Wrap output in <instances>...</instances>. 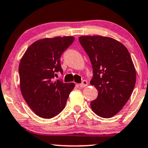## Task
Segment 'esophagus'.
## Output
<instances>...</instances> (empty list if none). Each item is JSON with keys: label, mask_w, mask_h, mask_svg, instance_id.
Listing matches in <instances>:
<instances>
[{"label": "esophagus", "mask_w": 148, "mask_h": 148, "mask_svg": "<svg viewBox=\"0 0 148 148\" xmlns=\"http://www.w3.org/2000/svg\"><path fill=\"white\" fill-rule=\"evenodd\" d=\"M87 85V82L86 81V80H83V81L82 82V83H80L79 84V87H82H82H86Z\"/></svg>", "instance_id": "34e87169"}]
</instances>
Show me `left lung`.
<instances>
[{"instance_id": "8db88e82", "label": "left lung", "mask_w": 148, "mask_h": 148, "mask_svg": "<svg viewBox=\"0 0 148 148\" xmlns=\"http://www.w3.org/2000/svg\"><path fill=\"white\" fill-rule=\"evenodd\" d=\"M79 41L92 66L90 84L98 92L90 103L102 118L119 113L130 99L136 82V71L127 48L119 41L102 36H82Z\"/></svg>"}]
</instances>
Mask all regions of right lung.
Instances as JSON below:
<instances>
[{
	"instance_id": "1",
	"label": "right lung",
	"mask_w": 148,
	"mask_h": 148,
	"mask_svg": "<svg viewBox=\"0 0 148 148\" xmlns=\"http://www.w3.org/2000/svg\"><path fill=\"white\" fill-rule=\"evenodd\" d=\"M74 37L45 38L32 44L18 67L21 94L30 108L40 117L53 118L64 110L74 84L54 81L63 74L61 58L73 43Z\"/></svg>"
}]
</instances>
